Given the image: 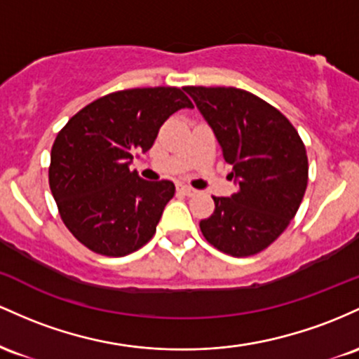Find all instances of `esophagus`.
I'll list each match as a JSON object with an SVG mask.
<instances>
[{
  "label": "esophagus",
  "mask_w": 359,
  "mask_h": 359,
  "mask_svg": "<svg viewBox=\"0 0 359 359\" xmlns=\"http://www.w3.org/2000/svg\"><path fill=\"white\" fill-rule=\"evenodd\" d=\"M178 191L183 193L184 196H193L196 193V190H193V188H190V187H184V184H180Z\"/></svg>",
  "instance_id": "1"
}]
</instances>
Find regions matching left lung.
Wrapping results in <instances>:
<instances>
[{
	"mask_svg": "<svg viewBox=\"0 0 359 359\" xmlns=\"http://www.w3.org/2000/svg\"><path fill=\"white\" fill-rule=\"evenodd\" d=\"M219 140L231 196H213L215 210L201 220L205 239L236 257L266 249L299 210L309 180V161L299 132L275 107L237 88L187 86Z\"/></svg>",
	"mask_w": 359,
	"mask_h": 359,
	"instance_id": "1",
	"label": "left lung"
}]
</instances>
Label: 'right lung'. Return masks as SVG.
<instances>
[{"label":"right lung","mask_w":359,"mask_h":359,"mask_svg":"<svg viewBox=\"0 0 359 359\" xmlns=\"http://www.w3.org/2000/svg\"><path fill=\"white\" fill-rule=\"evenodd\" d=\"M181 108L193 103L180 88L110 93L79 110L55 137L52 196L66 227L93 252L126 256L152 239L175 184L142 180L130 164Z\"/></svg>","instance_id":"right-lung-1"}]
</instances>
